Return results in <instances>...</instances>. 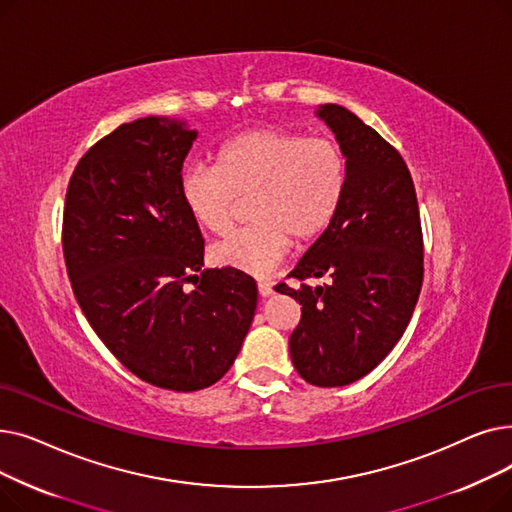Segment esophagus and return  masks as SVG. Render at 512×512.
<instances>
[{
	"mask_svg": "<svg viewBox=\"0 0 512 512\" xmlns=\"http://www.w3.org/2000/svg\"><path fill=\"white\" fill-rule=\"evenodd\" d=\"M258 294H260L262 298L273 296V285H271L269 281H260V283H258Z\"/></svg>",
	"mask_w": 512,
	"mask_h": 512,
	"instance_id": "esophagus-1",
	"label": "esophagus"
}]
</instances>
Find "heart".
Returning <instances> with one entry per match:
<instances>
[{
    "label": "heart",
    "instance_id": "b5f03b06",
    "mask_svg": "<svg viewBox=\"0 0 512 512\" xmlns=\"http://www.w3.org/2000/svg\"><path fill=\"white\" fill-rule=\"evenodd\" d=\"M344 175V158L333 141L262 127L225 141L214 168H187L181 198L193 221L214 235L229 231L237 200L252 198V223L214 243L210 258L266 277L283 260L289 237L308 241L325 231L342 200Z\"/></svg>",
    "mask_w": 512,
    "mask_h": 512
}]
</instances>
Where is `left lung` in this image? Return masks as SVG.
I'll use <instances>...</instances> for the list:
<instances>
[{"mask_svg": "<svg viewBox=\"0 0 512 512\" xmlns=\"http://www.w3.org/2000/svg\"><path fill=\"white\" fill-rule=\"evenodd\" d=\"M316 116L346 158L342 200L289 273L300 287L275 289L302 306L289 337L300 377L342 387L371 373L406 331L423 285V233L417 191L394 145L344 106H319ZM312 276L330 283L310 288Z\"/></svg>", "mask_w": 512, "mask_h": 512, "instance_id": "8db88e82", "label": "left lung"}]
</instances>
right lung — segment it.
<instances>
[{"label": "right lung", "instance_id": "1", "mask_svg": "<svg viewBox=\"0 0 512 512\" xmlns=\"http://www.w3.org/2000/svg\"><path fill=\"white\" fill-rule=\"evenodd\" d=\"M198 131L137 118L97 141L70 177L62 248L72 291L104 346L139 379L196 392L221 379L250 331L256 281L204 269V239L181 198Z\"/></svg>", "mask_w": 512, "mask_h": 512}]
</instances>
